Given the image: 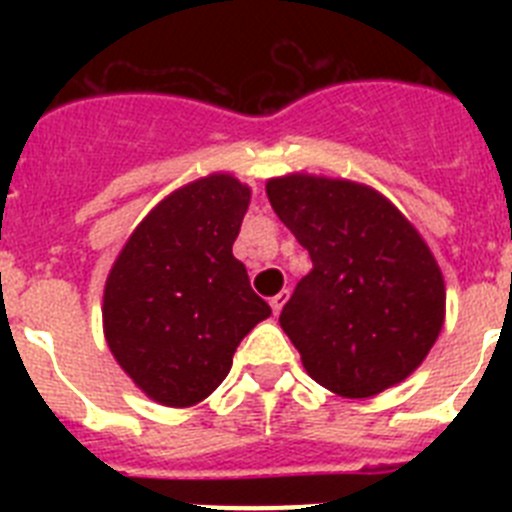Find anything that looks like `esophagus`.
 Segmentation results:
<instances>
[{
	"label": "esophagus",
	"instance_id": "1",
	"mask_svg": "<svg viewBox=\"0 0 512 512\" xmlns=\"http://www.w3.org/2000/svg\"><path fill=\"white\" fill-rule=\"evenodd\" d=\"M289 300V292L287 289H282V292H279V295H274L269 300V305H271V310H274V315H279V312H282V307H284V302Z\"/></svg>",
	"mask_w": 512,
	"mask_h": 512
}]
</instances>
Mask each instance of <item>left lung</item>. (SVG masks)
<instances>
[{
    "instance_id": "obj_1",
    "label": "left lung",
    "mask_w": 512,
    "mask_h": 512,
    "mask_svg": "<svg viewBox=\"0 0 512 512\" xmlns=\"http://www.w3.org/2000/svg\"><path fill=\"white\" fill-rule=\"evenodd\" d=\"M312 269L279 325L325 390L372 397L423 364L446 315L443 274L418 230L384 194L328 176L266 182Z\"/></svg>"
}]
</instances>
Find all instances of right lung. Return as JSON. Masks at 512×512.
Wrapping results in <instances>:
<instances>
[{
    "instance_id": "obj_1",
    "label": "right lung",
    "mask_w": 512,
    "mask_h": 512,
    "mask_svg": "<svg viewBox=\"0 0 512 512\" xmlns=\"http://www.w3.org/2000/svg\"><path fill=\"white\" fill-rule=\"evenodd\" d=\"M251 189L210 174L158 202L104 284V338L153 402L189 408L220 387L238 343L271 315L233 243Z\"/></svg>"
}]
</instances>
